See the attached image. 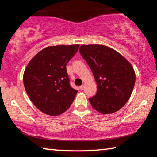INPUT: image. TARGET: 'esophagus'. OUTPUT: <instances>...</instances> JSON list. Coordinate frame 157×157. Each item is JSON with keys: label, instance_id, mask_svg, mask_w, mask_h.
<instances>
[{"label": "esophagus", "instance_id": "obj_1", "mask_svg": "<svg viewBox=\"0 0 157 157\" xmlns=\"http://www.w3.org/2000/svg\"><path fill=\"white\" fill-rule=\"evenodd\" d=\"M79 88H80L81 91H83V90H84V85H82V86H80V87H79Z\"/></svg>", "mask_w": 157, "mask_h": 157}]
</instances>
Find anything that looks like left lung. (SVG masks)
Masks as SVG:
<instances>
[{"label": "left lung", "instance_id": "1", "mask_svg": "<svg viewBox=\"0 0 157 157\" xmlns=\"http://www.w3.org/2000/svg\"><path fill=\"white\" fill-rule=\"evenodd\" d=\"M79 50L97 83L96 94L89 99L93 108L102 114L120 110L131 96L136 81L131 63L105 45H82Z\"/></svg>", "mask_w": 157, "mask_h": 157}]
</instances>
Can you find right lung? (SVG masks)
<instances>
[{
	"mask_svg": "<svg viewBox=\"0 0 157 157\" xmlns=\"http://www.w3.org/2000/svg\"><path fill=\"white\" fill-rule=\"evenodd\" d=\"M79 45H57L41 50L32 58L23 73L25 91L34 106L49 116L68 109L78 91L69 84L66 64Z\"/></svg>",
	"mask_w": 157,
	"mask_h": 157,
	"instance_id": "add662e5",
	"label": "right lung"
}]
</instances>
